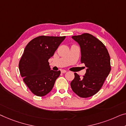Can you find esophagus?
<instances>
[{"label": "esophagus", "instance_id": "esophagus-1", "mask_svg": "<svg viewBox=\"0 0 126 126\" xmlns=\"http://www.w3.org/2000/svg\"><path fill=\"white\" fill-rule=\"evenodd\" d=\"M67 71L65 70H61V73H62V74H64V73H65Z\"/></svg>", "mask_w": 126, "mask_h": 126}]
</instances>
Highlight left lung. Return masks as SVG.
Returning a JSON list of instances; mask_svg holds the SVG:
<instances>
[{"label":"left lung","instance_id":"obj_1","mask_svg":"<svg viewBox=\"0 0 126 126\" xmlns=\"http://www.w3.org/2000/svg\"><path fill=\"white\" fill-rule=\"evenodd\" d=\"M72 38L79 45L81 63L85 64L87 69L82 79L75 73L71 87L79 96L87 98L98 92L109 74L110 55L102 42L89 33L74 35Z\"/></svg>","mask_w":126,"mask_h":126}]
</instances>
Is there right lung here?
Here are the masks:
<instances>
[{
	"mask_svg": "<svg viewBox=\"0 0 126 126\" xmlns=\"http://www.w3.org/2000/svg\"><path fill=\"white\" fill-rule=\"evenodd\" d=\"M65 36H39L26 46L19 62L20 74L27 87L37 96H44L51 91L61 71L51 70L48 59Z\"/></svg>",
	"mask_w": 126,
	"mask_h": 126,
	"instance_id": "obj_1",
	"label": "right lung"
}]
</instances>
